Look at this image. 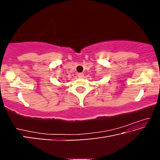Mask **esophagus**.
I'll return each mask as SVG.
<instances>
[{"mask_svg":"<svg viewBox=\"0 0 160 160\" xmlns=\"http://www.w3.org/2000/svg\"><path fill=\"white\" fill-rule=\"evenodd\" d=\"M78 78H82L84 77V74L82 73V72H80V73H79V74L78 75Z\"/></svg>","mask_w":160,"mask_h":160,"instance_id":"obj_1","label":"esophagus"}]
</instances>
